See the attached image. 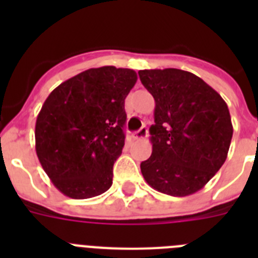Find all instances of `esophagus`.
Wrapping results in <instances>:
<instances>
[{
	"mask_svg": "<svg viewBox=\"0 0 258 258\" xmlns=\"http://www.w3.org/2000/svg\"><path fill=\"white\" fill-rule=\"evenodd\" d=\"M147 136H149V129L146 126H142L140 131L134 132L132 137H133L134 140H143V138H146Z\"/></svg>",
	"mask_w": 258,
	"mask_h": 258,
	"instance_id": "obj_1",
	"label": "esophagus"
}]
</instances>
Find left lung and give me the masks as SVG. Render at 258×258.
<instances>
[{
	"label": "left lung",
	"instance_id": "obj_1",
	"mask_svg": "<svg viewBox=\"0 0 258 258\" xmlns=\"http://www.w3.org/2000/svg\"><path fill=\"white\" fill-rule=\"evenodd\" d=\"M155 99L152 154L141 163L155 190L187 197L208 183L229 152L232 124L226 102L197 75L177 68L138 72Z\"/></svg>",
	"mask_w": 258,
	"mask_h": 258
}]
</instances>
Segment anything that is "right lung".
Returning <instances> with one entry per match:
<instances>
[{
  "label": "right lung",
  "instance_id": "1",
  "mask_svg": "<svg viewBox=\"0 0 258 258\" xmlns=\"http://www.w3.org/2000/svg\"><path fill=\"white\" fill-rule=\"evenodd\" d=\"M136 83L129 68H90L61 83L42 104L36 152L66 197L89 199L111 187L125 145V98Z\"/></svg>",
  "mask_w": 258,
  "mask_h": 258
}]
</instances>
